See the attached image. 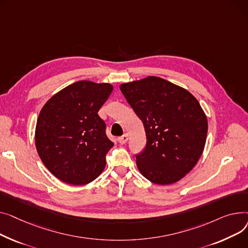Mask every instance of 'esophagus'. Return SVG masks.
I'll list each match as a JSON object with an SVG mask.
<instances>
[{
    "mask_svg": "<svg viewBox=\"0 0 248 248\" xmlns=\"http://www.w3.org/2000/svg\"><path fill=\"white\" fill-rule=\"evenodd\" d=\"M117 140H118V142H119L120 144H125V143L128 141V134H124L123 136L119 137Z\"/></svg>",
    "mask_w": 248,
    "mask_h": 248,
    "instance_id": "34e87169",
    "label": "esophagus"
}]
</instances>
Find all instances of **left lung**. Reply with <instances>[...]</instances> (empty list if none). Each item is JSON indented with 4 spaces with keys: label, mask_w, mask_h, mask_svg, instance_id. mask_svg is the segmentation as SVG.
<instances>
[{
    "label": "left lung",
    "mask_w": 248,
    "mask_h": 248,
    "mask_svg": "<svg viewBox=\"0 0 248 248\" xmlns=\"http://www.w3.org/2000/svg\"><path fill=\"white\" fill-rule=\"evenodd\" d=\"M142 121L146 147L136 156L142 175L158 185L182 179L205 147L208 122L197 99L182 87L148 76L120 85Z\"/></svg>",
    "instance_id": "obj_1"
}]
</instances>
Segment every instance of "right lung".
Returning <instances> with one entry per match:
<instances>
[{"label":"right lung","mask_w":248,"mask_h":248,"mask_svg":"<svg viewBox=\"0 0 248 248\" xmlns=\"http://www.w3.org/2000/svg\"><path fill=\"white\" fill-rule=\"evenodd\" d=\"M110 83L82 80L53 95L40 111L35 144L42 162L59 180L86 185L106 165L113 146L98 111L111 92Z\"/></svg>","instance_id":"obj_1"}]
</instances>
